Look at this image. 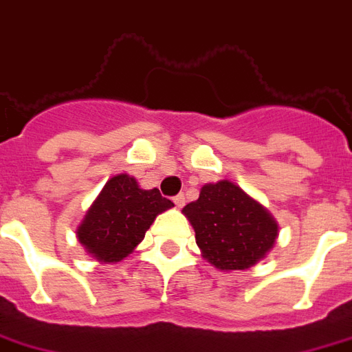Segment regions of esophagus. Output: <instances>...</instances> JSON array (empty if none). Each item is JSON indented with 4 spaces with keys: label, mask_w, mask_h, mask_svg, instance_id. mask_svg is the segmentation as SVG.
Masks as SVG:
<instances>
[{
    "label": "esophagus",
    "mask_w": 352,
    "mask_h": 352,
    "mask_svg": "<svg viewBox=\"0 0 352 352\" xmlns=\"http://www.w3.org/2000/svg\"><path fill=\"white\" fill-rule=\"evenodd\" d=\"M173 203L181 209V207H184V203H186V197H184V194H179V196L173 197Z\"/></svg>",
    "instance_id": "esophagus-1"
}]
</instances>
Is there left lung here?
I'll return each mask as SVG.
<instances>
[{"mask_svg":"<svg viewBox=\"0 0 352 352\" xmlns=\"http://www.w3.org/2000/svg\"><path fill=\"white\" fill-rule=\"evenodd\" d=\"M183 212L196 231L203 257L220 270L250 269L267 256L278 236L269 210L229 181L205 184Z\"/></svg>","mask_w":352,"mask_h":352,"instance_id":"8db88e82","label":"left lung"}]
</instances>
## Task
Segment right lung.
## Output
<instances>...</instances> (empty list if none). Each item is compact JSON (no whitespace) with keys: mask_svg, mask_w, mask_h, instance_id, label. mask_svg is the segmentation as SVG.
I'll use <instances>...</instances> for the list:
<instances>
[{"mask_svg":"<svg viewBox=\"0 0 352 352\" xmlns=\"http://www.w3.org/2000/svg\"><path fill=\"white\" fill-rule=\"evenodd\" d=\"M171 207L158 188L142 190L126 173L111 177L85 212L78 241L96 261H121L143 241L156 216Z\"/></svg>","mask_w":352,"mask_h":352,"instance_id":"add662e5","label":"right lung"}]
</instances>
